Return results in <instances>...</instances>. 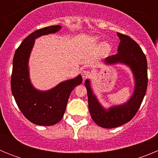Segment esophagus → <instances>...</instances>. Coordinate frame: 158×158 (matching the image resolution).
Segmentation results:
<instances>
[{
	"instance_id": "34e87169",
	"label": "esophagus",
	"mask_w": 158,
	"mask_h": 158,
	"mask_svg": "<svg viewBox=\"0 0 158 158\" xmlns=\"http://www.w3.org/2000/svg\"><path fill=\"white\" fill-rule=\"evenodd\" d=\"M82 77L84 78V79H86V78H89V77L91 76V72L89 70H84L83 72H82Z\"/></svg>"
}]
</instances>
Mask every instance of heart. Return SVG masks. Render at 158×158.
<instances>
[{
	"mask_svg": "<svg viewBox=\"0 0 158 158\" xmlns=\"http://www.w3.org/2000/svg\"><path fill=\"white\" fill-rule=\"evenodd\" d=\"M102 50L105 53H108L110 51V47L107 44H104L102 47Z\"/></svg>",
	"mask_w": 158,
	"mask_h": 158,
	"instance_id": "obj_1",
	"label": "heart"
}]
</instances>
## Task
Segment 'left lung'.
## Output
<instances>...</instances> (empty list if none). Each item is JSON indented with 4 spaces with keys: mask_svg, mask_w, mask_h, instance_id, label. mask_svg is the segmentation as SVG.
<instances>
[{
    "mask_svg": "<svg viewBox=\"0 0 158 158\" xmlns=\"http://www.w3.org/2000/svg\"><path fill=\"white\" fill-rule=\"evenodd\" d=\"M120 43L116 54L107 57L108 64L124 63L131 68L135 78V90L133 96L123 105L105 110L93 95L89 80L85 82L87 89L89 109L93 120L104 128H115L131 121L139 111L146 95L148 85L147 60L145 54L135 40L126 35L117 33Z\"/></svg>",
    "mask_w": 158,
    "mask_h": 158,
    "instance_id": "left-lung-1",
    "label": "left lung"
}]
</instances>
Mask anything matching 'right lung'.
Returning a JSON list of instances; mask_svg holds the SVG:
<instances>
[{
	"mask_svg": "<svg viewBox=\"0 0 158 158\" xmlns=\"http://www.w3.org/2000/svg\"><path fill=\"white\" fill-rule=\"evenodd\" d=\"M61 26H50L29 35L16 49L12 62L11 89L18 107L30 122L41 126H51L62 118L69 95L82 83L81 76L65 81L47 92L35 89L29 80L27 62L36 38L55 33Z\"/></svg>",
	"mask_w": 158,
	"mask_h": 158,
	"instance_id": "right-lung-1",
	"label": "right lung"
}]
</instances>
